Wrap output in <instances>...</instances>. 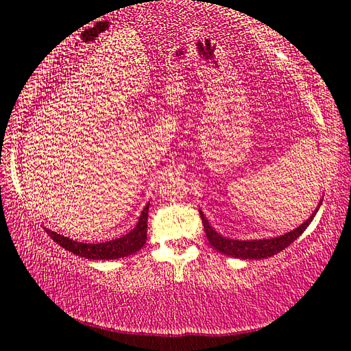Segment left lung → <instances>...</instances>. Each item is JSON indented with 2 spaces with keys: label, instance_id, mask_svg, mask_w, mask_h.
Here are the masks:
<instances>
[{
  "label": "left lung",
  "instance_id": "left-lung-1",
  "mask_svg": "<svg viewBox=\"0 0 351 351\" xmlns=\"http://www.w3.org/2000/svg\"><path fill=\"white\" fill-rule=\"evenodd\" d=\"M321 204H322V199L319 201V204H317L315 212L310 215V218L307 221H304L299 227L281 234V237L267 238V239L241 241V239H232V238L222 237V234L216 232L212 227V224L206 219V216H204L201 210H199V215L202 219L204 230H206V234H207L208 244L212 245L215 250H218L222 254H227V256H233L239 259H264V258H270L279 252H282L284 248L289 247L293 241L301 237L305 228L310 226V222L313 221L316 212L321 207Z\"/></svg>",
  "mask_w": 351,
  "mask_h": 351
}]
</instances>
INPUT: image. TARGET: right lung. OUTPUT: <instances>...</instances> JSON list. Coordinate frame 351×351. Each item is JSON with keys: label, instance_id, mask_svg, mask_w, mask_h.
<instances>
[{"label": "right lung", "instance_id": "1", "mask_svg": "<svg viewBox=\"0 0 351 351\" xmlns=\"http://www.w3.org/2000/svg\"><path fill=\"white\" fill-rule=\"evenodd\" d=\"M149 207H150V202L143 208L136 226L133 227L129 233H125L117 239L98 242V244H86V242L73 241L67 237H62V234L56 233L53 230H49L46 227H44V230H46V233L56 242V244H60L62 248L72 252L73 254H76V256L95 259V261L118 259V258L130 256V254L141 250V247L145 244V239H147Z\"/></svg>", "mask_w": 351, "mask_h": 351}]
</instances>
